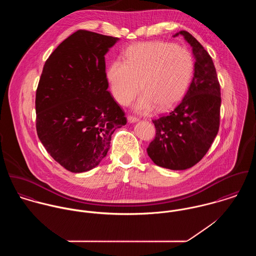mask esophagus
Segmentation results:
<instances>
[{"label": "esophagus", "instance_id": "34e87169", "mask_svg": "<svg viewBox=\"0 0 256 256\" xmlns=\"http://www.w3.org/2000/svg\"><path fill=\"white\" fill-rule=\"evenodd\" d=\"M127 121H128L129 123H135V122L139 121V119H138V118H136V117H134V116L129 115V116L127 117Z\"/></svg>", "mask_w": 256, "mask_h": 256}]
</instances>
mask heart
<instances>
[{
	"label": "heart",
	"instance_id": "1",
	"mask_svg": "<svg viewBox=\"0 0 256 256\" xmlns=\"http://www.w3.org/2000/svg\"><path fill=\"white\" fill-rule=\"evenodd\" d=\"M194 72V60L182 46L164 41L140 42L125 50V60H114L106 78L114 98L127 106L139 92L134 106L139 113L154 106L166 110L176 106L185 96ZM140 86H138V82Z\"/></svg>",
	"mask_w": 256,
	"mask_h": 256
}]
</instances>
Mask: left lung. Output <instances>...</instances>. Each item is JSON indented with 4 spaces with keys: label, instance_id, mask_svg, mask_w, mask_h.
Returning <instances> with one entry per match:
<instances>
[{
    "label": "left lung",
    "instance_id": "1",
    "mask_svg": "<svg viewBox=\"0 0 256 256\" xmlns=\"http://www.w3.org/2000/svg\"><path fill=\"white\" fill-rule=\"evenodd\" d=\"M195 59L193 78L182 102L168 115L152 120L156 137L146 148L158 166L187 170L206 154L216 138L220 125V90L213 60L189 32L182 30Z\"/></svg>",
    "mask_w": 256,
    "mask_h": 256
}]
</instances>
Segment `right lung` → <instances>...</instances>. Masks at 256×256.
<instances>
[{
  "label": "right lung",
  "mask_w": 256,
  "mask_h": 256,
  "mask_svg": "<svg viewBox=\"0 0 256 256\" xmlns=\"http://www.w3.org/2000/svg\"><path fill=\"white\" fill-rule=\"evenodd\" d=\"M118 41L78 30L43 67L36 98L37 135L48 154L74 174L98 166L112 134L127 122L108 90L106 74L104 56Z\"/></svg>",
  "instance_id": "right-lung-1"
}]
</instances>
